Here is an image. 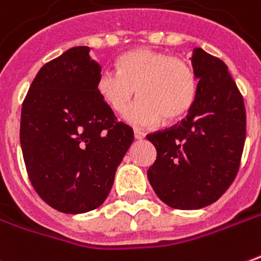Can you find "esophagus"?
<instances>
[{"label":"esophagus","mask_w":261,"mask_h":261,"mask_svg":"<svg viewBox=\"0 0 261 261\" xmlns=\"http://www.w3.org/2000/svg\"><path fill=\"white\" fill-rule=\"evenodd\" d=\"M144 137H145V134H144L143 131H140V130L134 131V138H136V140H143Z\"/></svg>","instance_id":"1"}]
</instances>
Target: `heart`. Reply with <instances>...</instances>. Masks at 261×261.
Returning <instances> with one entry per match:
<instances>
[{
  "label": "heart",
  "mask_w": 261,
  "mask_h": 261,
  "mask_svg": "<svg viewBox=\"0 0 261 261\" xmlns=\"http://www.w3.org/2000/svg\"><path fill=\"white\" fill-rule=\"evenodd\" d=\"M118 70L105 69L96 90L113 112L123 114L131 100L140 99L125 114L134 127H155L182 118L194 105L198 79L191 65L154 49H133L117 62Z\"/></svg>",
  "instance_id": "1"
}]
</instances>
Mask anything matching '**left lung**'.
I'll return each mask as SVG.
<instances>
[{"instance_id":"obj_1","label":"left lung","mask_w":261,"mask_h":261,"mask_svg":"<svg viewBox=\"0 0 261 261\" xmlns=\"http://www.w3.org/2000/svg\"><path fill=\"white\" fill-rule=\"evenodd\" d=\"M196 97L187 118L148 134L156 149L147 176L156 196L182 211L219 199L238 174L246 140V110L236 83L219 58L195 48Z\"/></svg>"}]
</instances>
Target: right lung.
I'll use <instances>...</instances> for the list:
<instances>
[{"label":"right lung","mask_w":261,"mask_h":261,"mask_svg":"<svg viewBox=\"0 0 261 261\" xmlns=\"http://www.w3.org/2000/svg\"><path fill=\"white\" fill-rule=\"evenodd\" d=\"M101 66L89 46L67 49L41 67L21 112V148L42 199L70 215L99 207L134 140L96 90Z\"/></svg>","instance_id":"add662e5"}]
</instances>
